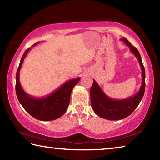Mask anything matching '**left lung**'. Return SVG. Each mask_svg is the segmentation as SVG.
Returning <instances> with one entry per match:
<instances>
[{"instance_id": "obj_1", "label": "left lung", "mask_w": 160, "mask_h": 160, "mask_svg": "<svg viewBox=\"0 0 160 160\" xmlns=\"http://www.w3.org/2000/svg\"><path fill=\"white\" fill-rule=\"evenodd\" d=\"M121 40L125 42L127 47L138 60L142 70V84L138 92L135 95L124 99L116 100L110 98L102 90L98 84L93 80V84L90 89V99L92 107L97 115L107 120H120L128 117L138 106L145 92V72L139 51L126 38Z\"/></svg>"}]
</instances>
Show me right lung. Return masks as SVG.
<instances>
[{"instance_id":"add662e5","label":"right lung","mask_w":160,"mask_h":160,"mask_svg":"<svg viewBox=\"0 0 160 160\" xmlns=\"http://www.w3.org/2000/svg\"><path fill=\"white\" fill-rule=\"evenodd\" d=\"M38 43V42H37ZM35 43L32 47L36 45ZM31 48L24 53L16 73L15 90L17 97L22 106L32 117L41 121H52L61 117L66 113L70 103L72 88L79 82L80 78L68 80L52 94L44 97H33L27 94L20 82V70L25 56Z\"/></svg>"}]
</instances>
